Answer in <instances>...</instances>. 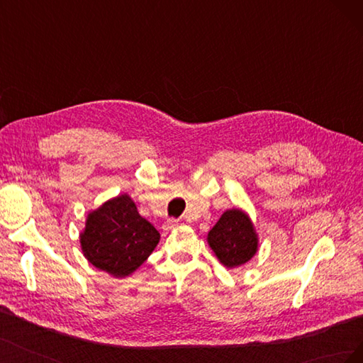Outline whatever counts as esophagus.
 I'll list each match as a JSON object with an SVG mask.
<instances>
[{"mask_svg":"<svg viewBox=\"0 0 363 363\" xmlns=\"http://www.w3.org/2000/svg\"><path fill=\"white\" fill-rule=\"evenodd\" d=\"M177 224H179L177 219H168L167 224L163 225V228H164V230H172V228H174L175 225H177Z\"/></svg>","mask_w":363,"mask_h":363,"instance_id":"obj_1","label":"esophagus"}]
</instances>
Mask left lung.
<instances>
[{
    "label": "left lung",
    "mask_w": 363,
    "mask_h": 363,
    "mask_svg": "<svg viewBox=\"0 0 363 363\" xmlns=\"http://www.w3.org/2000/svg\"><path fill=\"white\" fill-rule=\"evenodd\" d=\"M207 244L228 269L250 262L259 250V238L251 218L242 208H228L207 233Z\"/></svg>",
    "instance_id": "1"
}]
</instances>
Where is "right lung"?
I'll return each instance as SVG.
<instances>
[{
  "label": "right lung",
  "mask_w": 363,
  "mask_h": 363,
  "mask_svg": "<svg viewBox=\"0 0 363 363\" xmlns=\"http://www.w3.org/2000/svg\"><path fill=\"white\" fill-rule=\"evenodd\" d=\"M160 233L138 212L128 194L87 213L80 245L87 262L115 279L133 274L159 244Z\"/></svg>",
  "instance_id": "1"
}]
</instances>
